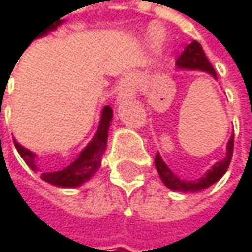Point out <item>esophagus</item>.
Returning a JSON list of instances; mask_svg holds the SVG:
<instances>
[{"instance_id":"esophagus-1","label":"esophagus","mask_w":252,"mask_h":252,"mask_svg":"<svg viewBox=\"0 0 252 252\" xmlns=\"http://www.w3.org/2000/svg\"><path fill=\"white\" fill-rule=\"evenodd\" d=\"M135 93V87H134V80L132 77H126L123 78V81L120 83L118 87V102H123L126 99L132 97Z\"/></svg>"}]
</instances>
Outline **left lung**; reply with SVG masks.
I'll return each mask as SVG.
<instances>
[{
  "instance_id": "8db88e82",
  "label": "left lung",
  "mask_w": 252,
  "mask_h": 252,
  "mask_svg": "<svg viewBox=\"0 0 252 252\" xmlns=\"http://www.w3.org/2000/svg\"><path fill=\"white\" fill-rule=\"evenodd\" d=\"M176 65H178V68L200 70V71H204V73H207V74H210V76L216 78V71H215L213 65L209 63L201 45L197 40H192L189 45H187L184 52L178 57ZM232 153H233V134L227 141L226 158L222 159L220 162H218L216 165H213V168L209 169L201 178L194 179V181L178 178L166 166V163L163 162V159L160 158L159 153L155 158V165H156V169H158V172L160 175V179L163 181V184L168 188H171L174 191H181V192H197V191L209 188L210 185H213L215 182H218L222 176L225 175V172L229 168V163L232 160Z\"/></svg>"
}]
</instances>
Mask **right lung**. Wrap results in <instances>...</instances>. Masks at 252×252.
Returning <instances> with one entry per match:
<instances>
[{
    "label": "right lung",
    "instance_id": "add662e5",
    "mask_svg": "<svg viewBox=\"0 0 252 252\" xmlns=\"http://www.w3.org/2000/svg\"><path fill=\"white\" fill-rule=\"evenodd\" d=\"M58 25H61V22H58L57 25L48 27L39 36L46 34L49 30H54ZM111 121H112V109L109 106H105L103 111H102L100 123H99V126H97V131H96L94 137L81 150V153L78 155V158H77L76 160L71 165H68L67 168L60 169L57 172H40V178L45 182H49L52 185L63 187V188L80 187L81 184H84L86 181H89L92 176L97 172V169L100 168V160H102V156H103V153L106 150L108 131H109ZM14 146H16L19 155L23 158L26 165L32 171H36L37 172L39 168L36 165V155L33 152L25 149L23 146H20L16 140H14Z\"/></svg>",
    "mask_w": 252,
    "mask_h": 252
}]
</instances>
